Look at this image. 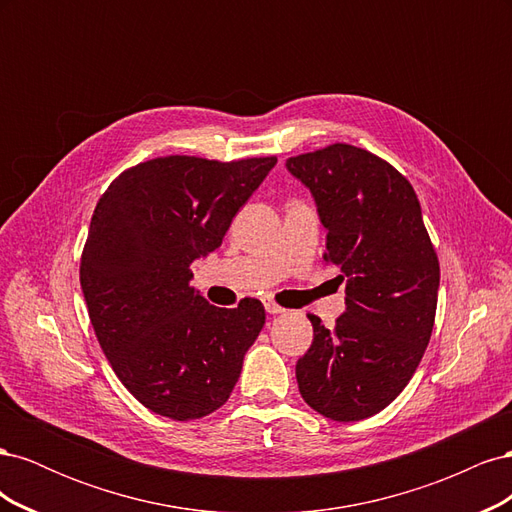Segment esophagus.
<instances>
[{
  "label": "esophagus",
  "mask_w": 512,
  "mask_h": 512,
  "mask_svg": "<svg viewBox=\"0 0 512 512\" xmlns=\"http://www.w3.org/2000/svg\"><path fill=\"white\" fill-rule=\"evenodd\" d=\"M265 309H267V312L269 314H282L284 312V307H280V305H277L273 299H265Z\"/></svg>",
  "instance_id": "obj_1"
}]
</instances>
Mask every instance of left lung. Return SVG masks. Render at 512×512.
Masks as SVG:
<instances>
[{"label": "left lung", "mask_w": 512, "mask_h": 512, "mask_svg": "<svg viewBox=\"0 0 512 512\" xmlns=\"http://www.w3.org/2000/svg\"><path fill=\"white\" fill-rule=\"evenodd\" d=\"M327 228L324 260L346 280V312L297 361L309 408L331 421L374 416L406 389L429 344L440 265L410 181L365 149L335 143L286 160Z\"/></svg>", "instance_id": "left-lung-1"}]
</instances>
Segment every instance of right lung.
I'll return each instance as SVG.
<instances>
[{"mask_svg":"<svg viewBox=\"0 0 512 512\" xmlns=\"http://www.w3.org/2000/svg\"><path fill=\"white\" fill-rule=\"evenodd\" d=\"M277 158L168 156L121 173L98 200L81 288L98 342L145 408L194 421L226 404L265 324L258 299L224 309L192 288Z\"/></svg>","mask_w":512,"mask_h":512,"instance_id":"right-lung-1","label":"right lung"}]
</instances>
